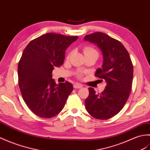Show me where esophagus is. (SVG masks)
I'll return each mask as SVG.
<instances>
[{"label": "esophagus", "mask_w": 150, "mask_h": 150, "mask_svg": "<svg viewBox=\"0 0 150 150\" xmlns=\"http://www.w3.org/2000/svg\"><path fill=\"white\" fill-rule=\"evenodd\" d=\"M74 88L75 89H79V88H82V86L81 84V83H76L74 85Z\"/></svg>", "instance_id": "34e87169"}]
</instances>
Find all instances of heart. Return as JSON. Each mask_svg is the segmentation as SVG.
<instances>
[{"label": "heart", "mask_w": 150, "mask_h": 150, "mask_svg": "<svg viewBox=\"0 0 150 150\" xmlns=\"http://www.w3.org/2000/svg\"><path fill=\"white\" fill-rule=\"evenodd\" d=\"M83 54H84L85 56H88V55H96V56H98V53L97 50L94 47L90 46L83 48ZM70 55L71 54H69L68 57L70 56Z\"/></svg>", "instance_id": "1"}]
</instances>
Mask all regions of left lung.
Wrapping results in <instances>:
<instances>
[{
	"label": "left lung",
	"instance_id": "8db88e82",
	"mask_svg": "<svg viewBox=\"0 0 150 150\" xmlns=\"http://www.w3.org/2000/svg\"><path fill=\"white\" fill-rule=\"evenodd\" d=\"M84 40L96 44L102 50V68L97 69L95 76L107 83L101 93H96L93 88H89V96L85 100L86 110L96 119H110L120 112L130 96L133 64L123 45L107 34L92 33L86 35Z\"/></svg>",
	"mask_w": 150,
	"mask_h": 150
}]
</instances>
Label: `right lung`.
I'll list each match as a JSON object with an SVG mask.
<instances>
[{"label":"right lung","mask_w":150,"mask_h":150,"mask_svg":"<svg viewBox=\"0 0 150 150\" xmlns=\"http://www.w3.org/2000/svg\"><path fill=\"white\" fill-rule=\"evenodd\" d=\"M78 36L47 33L32 40L18 62V85L27 107L36 116L51 118L63 109L74 87L68 81L55 83L54 67L63 64L65 51Z\"/></svg>","instance_id":"1"}]
</instances>
